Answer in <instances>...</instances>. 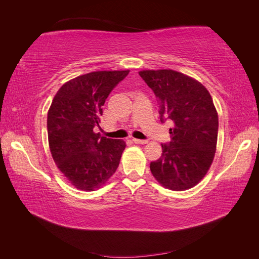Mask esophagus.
Listing matches in <instances>:
<instances>
[{
    "mask_svg": "<svg viewBox=\"0 0 259 259\" xmlns=\"http://www.w3.org/2000/svg\"><path fill=\"white\" fill-rule=\"evenodd\" d=\"M133 142H134L135 144H139V145H145L148 143V140H145V139H137V138H133Z\"/></svg>",
    "mask_w": 259,
    "mask_h": 259,
    "instance_id": "obj_1",
    "label": "esophagus"
}]
</instances>
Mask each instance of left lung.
I'll return each instance as SVG.
<instances>
[{
  "instance_id": "obj_1",
  "label": "left lung",
  "mask_w": 259,
  "mask_h": 259,
  "mask_svg": "<svg viewBox=\"0 0 259 259\" xmlns=\"http://www.w3.org/2000/svg\"><path fill=\"white\" fill-rule=\"evenodd\" d=\"M139 75L160 100L161 121L169 119L170 143L162 145L159 160L150 163L158 183L174 191L198 185L213 163L218 114L209 92L193 77L175 70H143Z\"/></svg>"
}]
</instances>
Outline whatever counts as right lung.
Instances as JSON below:
<instances>
[{"mask_svg": "<svg viewBox=\"0 0 259 259\" xmlns=\"http://www.w3.org/2000/svg\"><path fill=\"white\" fill-rule=\"evenodd\" d=\"M130 70L90 72L66 82L48 113L49 145L53 159L76 189L94 191L119 166L126 144L94 132L109 94Z\"/></svg>", "mask_w": 259, "mask_h": 259, "instance_id": "1", "label": "right lung"}]
</instances>
